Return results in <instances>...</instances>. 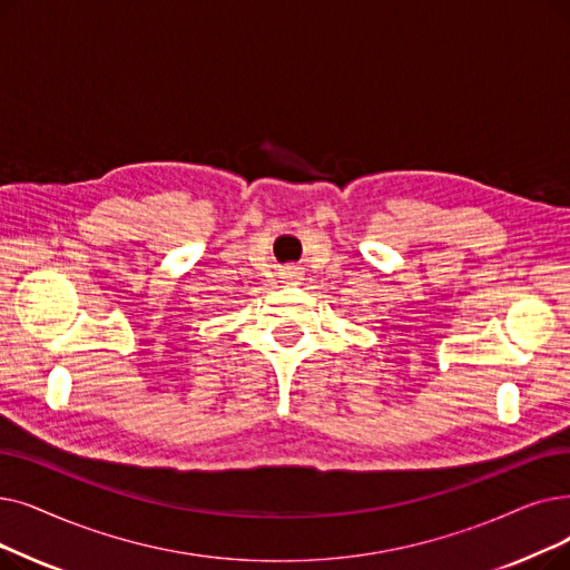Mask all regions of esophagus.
Wrapping results in <instances>:
<instances>
[{"instance_id":"obj_1","label":"esophagus","mask_w":570,"mask_h":570,"mask_svg":"<svg viewBox=\"0 0 570 570\" xmlns=\"http://www.w3.org/2000/svg\"><path fill=\"white\" fill-rule=\"evenodd\" d=\"M301 279H303V267H298V265H286V267L282 269V282H284V284H301Z\"/></svg>"}]
</instances>
